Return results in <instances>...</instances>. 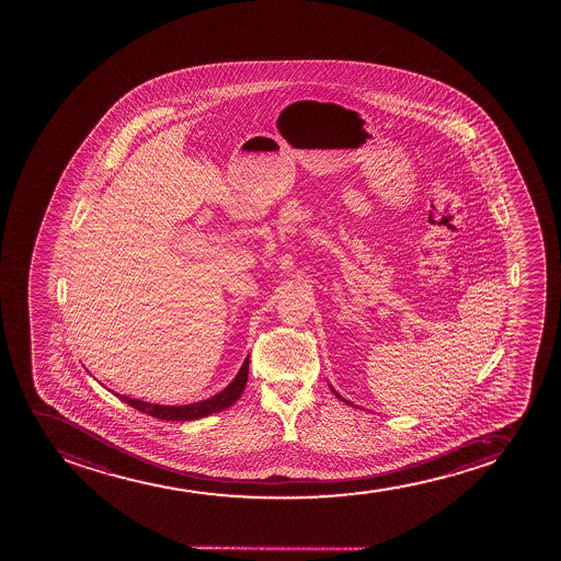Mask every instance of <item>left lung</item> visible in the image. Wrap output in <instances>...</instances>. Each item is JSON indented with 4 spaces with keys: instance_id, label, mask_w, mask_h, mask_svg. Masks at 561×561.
Here are the masks:
<instances>
[{
    "instance_id": "8db88e82",
    "label": "left lung",
    "mask_w": 561,
    "mask_h": 561,
    "mask_svg": "<svg viewBox=\"0 0 561 561\" xmlns=\"http://www.w3.org/2000/svg\"><path fill=\"white\" fill-rule=\"evenodd\" d=\"M331 391H333V393H335L336 397H339V399L344 400V399H342L341 394L336 393V391H335V389H333V387H331ZM344 402H346V404H350L348 400H344Z\"/></svg>"
}]
</instances>
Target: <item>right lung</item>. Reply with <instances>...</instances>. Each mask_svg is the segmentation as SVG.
<instances>
[{"mask_svg":"<svg viewBox=\"0 0 561 561\" xmlns=\"http://www.w3.org/2000/svg\"><path fill=\"white\" fill-rule=\"evenodd\" d=\"M247 378H249V357L243 360L238 376L233 378L230 386L211 397V399L201 400V402H194V404L161 407V404H149L144 400L130 399L125 394L116 393V397H119V400L127 402L129 407L135 408L138 412L148 413L151 417L162 419V421H194V419L207 417L211 413L220 412V410H226V408L236 404L241 393H243V389H245Z\"/></svg>","mask_w":561,"mask_h":561,"instance_id":"add662e5","label":"right lung"}]
</instances>
